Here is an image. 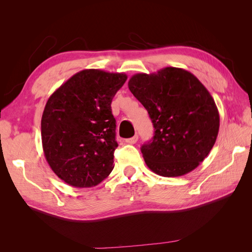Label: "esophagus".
<instances>
[{
  "label": "esophagus",
  "mask_w": 252,
  "mask_h": 252,
  "mask_svg": "<svg viewBox=\"0 0 252 252\" xmlns=\"http://www.w3.org/2000/svg\"><path fill=\"white\" fill-rule=\"evenodd\" d=\"M138 139H139V136L135 134L134 136H132V138L127 139V140H126V143H128V144H134V143L138 142Z\"/></svg>",
  "instance_id": "1"
}]
</instances>
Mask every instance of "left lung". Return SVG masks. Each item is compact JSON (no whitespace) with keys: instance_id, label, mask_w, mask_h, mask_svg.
Returning a JSON list of instances; mask_svg holds the SVG:
<instances>
[{"instance_id":"1","label":"left lung","mask_w":252,"mask_h":252,"mask_svg":"<svg viewBox=\"0 0 252 252\" xmlns=\"http://www.w3.org/2000/svg\"><path fill=\"white\" fill-rule=\"evenodd\" d=\"M128 87L155 127L154 139L141 148L148 168L168 178L195 169L209 155L220 128L209 91L191 72L177 67L136 73Z\"/></svg>"}]
</instances>
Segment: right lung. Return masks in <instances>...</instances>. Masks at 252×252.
<instances>
[{
  "mask_svg": "<svg viewBox=\"0 0 252 252\" xmlns=\"http://www.w3.org/2000/svg\"><path fill=\"white\" fill-rule=\"evenodd\" d=\"M126 80L125 73L84 69L49 96L41 121L43 151L66 184L94 187L112 171L118 143L111 102Z\"/></svg>",
  "mask_w": 252,
  "mask_h": 252,
  "instance_id": "right-lung-1",
  "label": "right lung"
}]
</instances>
